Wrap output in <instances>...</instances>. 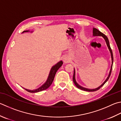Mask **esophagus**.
<instances>
[{
    "instance_id": "1",
    "label": "esophagus",
    "mask_w": 121,
    "mask_h": 121,
    "mask_svg": "<svg viewBox=\"0 0 121 121\" xmlns=\"http://www.w3.org/2000/svg\"><path fill=\"white\" fill-rule=\"evenodd\" d=\"M63 62H64V63H69L70 62L71 59H70V58H69V56H65L63 59Z\"/></svg>"
}]
</instances>
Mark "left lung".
<instances>
[{
  "label": "left lung",
  "instance_id": "obj_1",
  "mask_svg": "<svg viewBox=\"0 0 121 121\" xmlns=\"http://www.w3.org/2000/svg\"><path fill=\"white\" fill-rule=\"evenodd\" d=\"M93 36H102L103 38L104 39L105 42H106V43L107 44V47H108L109 51L111 53V58H112V65H111V69L110 71H109V74L107 78H106V79L105 80V82H103L102 85H101L100 86H99L98 87L96 88L95 89H88V88H85L82 86H81L80 85H79L78 83L77 82L76 80V77H75V74H76V71H75V69H74V73H73V82L75 85L78 88L80 89L81 90H82V91H97L99 89H100L101 87H102L103 85H104L105 83L107 82V81L108 80V79L109 78V77L111 76V72H112V66H113V52L112 51V49L110 47V45H109V42L108 41V39L107 38V37L105 35V34L102 33V32H100L99 30H98L97 29H96L95 28H93Z\"/></svg>",
  "mask_w": 121,
  "mask_h": 121
}]
</instances>
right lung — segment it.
I'll list each match as a JSON object with an SVG mask.
<instances>
[{
    "mask_svg": "<svg viewBox=\"0 0 121 121\" xmlns=\"http://www.w3.org/2000/svg\"><path fill=\"white\" fill-rule=\"evenodd\" d=\"M30 32V31L29 30H24V31L22 32V33H23L24 32ZM30 32L32 33L33 31H30ZM62 64H63L62 61H60L59 62L56 63V65H54L51 68V70H50V73L49 74V76H48L47 81H46L44 83H43L41 87H39V88H37L36 89H34V90H30V89L24 88L25 89L26 91L30 92V93H38V92L44 91V90L48 89V88L51 85L52 83L54 80V77H55V75H56V71H58V70L59 69V68L62 66Z\"/></svg>",
    "mask_w": 121,
    "mask_h": 121,
    "instance_id": "1",
    "label": "right lung"
}]
</instances>
